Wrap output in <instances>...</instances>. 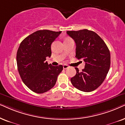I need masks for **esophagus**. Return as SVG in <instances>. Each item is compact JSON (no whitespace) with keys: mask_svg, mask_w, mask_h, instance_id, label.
<instances>
[{"mask_svg":"<svg viewBox=\"0 0 125 125\" xmlns=\"http://www.w3.org/2000/svg\"><path fill=\"white\" fill-rule=\"evenodd\" d=\"M63 67L64 69H66L69 67V66L67 65V64H64V65L63 66Z\"/></svg>","mask_w":125,"mask_h":125,"instance_id":"1","label":"esophagus"}]
</instances>
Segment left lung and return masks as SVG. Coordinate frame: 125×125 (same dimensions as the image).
I'll return each instance as SVG.
<instances>
[{
    "mask_svg": "<svg viewBox=\"0 0 125 125\" xmlns=\"http://www.w3.org/2000/svg\"><path fill=\"white\" fill-rule=\"evenodd\" d=\"M67 34L76 43V56L85 62L84 69L71 78L73 86L84 92L97 89L105 79L110 66V54L103 39L94 31L87 29L68 31Z\"/></svg>",
    "mask_w": 125,
    "mask_h": 125,
    "instance_id": "obj_1",
    "label": "left lung"
}]
</instances>
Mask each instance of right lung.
<instances>
[{
    "mask_svg": "<svg viewBox=\"0 0 125 125\" xmlns=\"http://www.w3.org/2000/svg\"><path fill=\"white\" fill-rule=\"evenodd\" d=\"M62 32L39 30L26 37L16 54L19 75L23 83L38 94L49 91L56 83L62 65L53 66L46 61L51 55V44Z\"/></svg>",
    "mask_w": 125,
    "mask_h": 125,
    "instance_id": "add662e5",
    "label": "right lung"
}]
</instances>
